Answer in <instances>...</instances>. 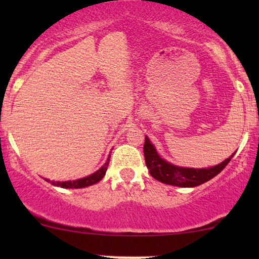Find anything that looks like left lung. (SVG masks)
Returning a JSON list of instances; mask_svg holds the SVG:
<instances>
[{"instance_id":"left-lung-1","label":"left lung","mask_w":259,"mask_h":259,"mask_svg":"<svg viewBox=\"0 0 259 259\" xmlns=\"http://www.w3.org/2000/svg\"><path fill=\"white\" fill-rule=\"evenodd\" d=\"M144 155L147 168L150 169L151 176L154 179L173 186L194 187L208 182V180L217 176L218 173H221L225 168V166L229 164L235 153L231 157L225 159L219 165L212 166V167L208 168L180 167V166L169 164V162L159 157L157 151H155V147L151 144L150 139L146 136L145 137Z\"/></svg>"}]
</instances>
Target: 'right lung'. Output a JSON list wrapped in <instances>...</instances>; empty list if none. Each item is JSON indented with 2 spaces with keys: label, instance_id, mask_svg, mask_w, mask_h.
<instances>
[{
  "label": "right lung",
  "instance_id": "add662e5",
  "mask_svg": "<svg viewBox=\"0 0 259 259\" xmlns=\"http://www.w3.org/2000/svg\"><path fill=\"white\" fill-rule=\"evenodd\" d=\"M109 158H111V155H109L107 161L105 162V165L102 166L100 169H98V171L93 173V175L84 177V178H82V179L73 180V182L72 180H69V182H51V180H48V179H46V180H47V182H51L52 185L60 186V187H62V189H82V187L94 185V184L99 183L105 177L106 171H107V167H108Z\"/></svg>",
  "mask_w": 259,
  "mask_h": 259
}]
</instances>
